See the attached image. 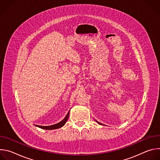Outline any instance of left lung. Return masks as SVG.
I'll use <instances>...</instances> for the list:
<instances>
[{"mask_svg": "<svg viewBox=\"0 0 160 160\" xmlns=\"http://www.w3.org/2000/svg\"><path fill=\"white\" fill-rule=\"evenodd\" d=\"M96 122L98 123H99V124H100V125H104V124H102V123H100V122H98L97 120H96Z\"/></svg>", "mask_w": 160, "mask_h": 160, "instance_id": "8db88e82", "label": "left lung"}]
</instances>
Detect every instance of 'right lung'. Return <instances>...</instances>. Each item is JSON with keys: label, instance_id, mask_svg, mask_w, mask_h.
I'll list each match as a JSON object with an SVG mask.
<instances>
[{"label": "right lung", "instance_id": "right-lung-1", "mask_svg": "<svg viewBox=\"0 0 160 160\" xmlns=\"http://www.w3.org/2000/svg\"><path fill=\"white\" fill-rule=\"evenodd\" d=\"M69 114H70V111H68V112L67 113V115L64 117V118L62 121H61L60 122H59L56 124H54L52 125H49V126H41V125H35L37 127H39L40 128L44 129V130H54V129L59 128L63 127L64 125V124L66 123V122H67L68 117H69Z\"/></svg>", "mask_w": 160, "mask_h": 160}]
</instances>
